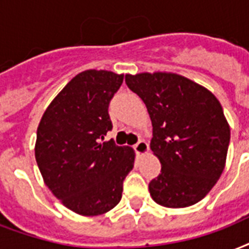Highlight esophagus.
<instances>
[{
    "label": "esophagus",
    "instance_id": "esophagus-1",
    "mask_svg": "<svg viewBox=\"0 0 249 249\" xmlns=\"http://www.w3.org/2000/svg\"><path fill=\"white\" fill-rule=\"evenodd\" d=\"M134 150L138 155H143L149 151V145L146 143L145 141H138L136 145H134Z\"/></svg>",
    "mask_w": 249,
    "mask_h": 249
}]
</instances>
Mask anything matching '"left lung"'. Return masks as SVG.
Returning a JSON list of instances; mask_svg holds the SVG:
<instances>
[{
  "instance_id": "left-lung-1",
  "label": "left lung",
  "mask_w": 249,
  "mask_h": 249,
  "mask_svg": "<svg viewBox=\"0 0 249 249\" xmlns=\"http://www.w3.org/2000/svg\"><path fill=\"white\" fill-rule=\"evenodd\" d=\"M125 82L143 100L153 124L150 149L162 164L150 181L157 204L187 208L204 198L221 178L230 126L208 89L175 73L126 74Z\"/></svg>"
}]
</instances>
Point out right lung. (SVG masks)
Segmentation results:
<instances>
[{"label":"right lung","mask_w":249,"mask_h":249,"mask_svg":"<svg viewBox=\"0 0 249 249\" xmlns=\"http://www.w3.org/2000/svg\"><path fill=\"white\" fill-rule=\"evenodd\" d=\"M124 74L85 70L52 100L37 126L35 158L51 192L71 212L99 215L116 206L134 151L104 141L108 106Z\"/></svg>","instance_id":"right-lung-1"}]
</instances>
